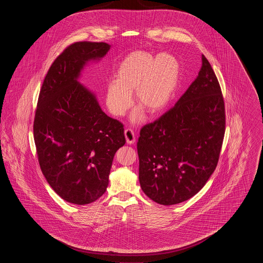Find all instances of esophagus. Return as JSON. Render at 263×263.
I'll use <instances>...</instances> for the list:
<instances>
[{"label":"esophagus","instance_id":"obj_1","mask_svg":"<svg viewBox=\"0 0 263 263\" xmlns=\"http://www.w3.org/2000/svg\"><path fill=\"white\" fill-rule=\"evenodd\" d=\"M124 134H125L126 142H127L128 144L131 145V144H134V143H135L136 136H135V133H134V131H133L132 129H130V128L126 129Z\"/></svg>","mask_w":263,"mask_h":263}]
</instances>
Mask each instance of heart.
Wrapping results in <instances>:
<instances>
[{
	"label": "heart",
	"instance_id": "obj_1",
	"mask_svg": "<svg viewBox=\"0 0 263 263\" xmlns=\"http://www.w3.org/2000/svg\"><path fill=\"white\" fill-rule=\"evenodd\" d=\"M180 64L175 55H153L147 51L130 53L119 64L114 81L105 88V104L114 116H123L132 105V92L139 105L150 114L163 110L175 95L179 83ZM139 110L132 117L138 121Z\"/></svg>",
	"mask_w": 263,
	"mask_h": 263
}]
</instances>
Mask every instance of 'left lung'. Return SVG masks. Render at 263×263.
Returning a JSON list of instances; mask_svg holds the SVG:
<instances>
[{
    "mask_svg": "<svg viewBox=\"0 0 263 263\" xmlns=\"http://www.w3.org/2000/svg\"><path fill=\"white\" fill-rule=\"evenodd\" d=\"M225 124L221 88L202 55L197 78L175 106L140 131L139 181L144 193L166 206L198 193L217 166Z\"/></svg>",
    "mask_w": 263,
    "mask_h": 263,
    "instance_id": "obj_1",
    "label": "left lung"
}]
</instances>
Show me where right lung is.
Returning <instances> with one entry per match:
<instances>
[{
    "mask_svg": "<svg viewBox=\"0 0 263 263\" xmlns=\"http://www.w3.org/2000/svg\"><path fill=\"white\" fill-rule=\"evenodd\" d=\"M104 42H76L55 59L38 98L33 136L42 174L64 200L95 202L108 185L113 158L126 140L118 120L100 108L79 82L88 62L110 49Z\"/></svg>",
    "mask_w": 263,
    "mask_h": 263,
    "instance_id": "obj_1",
    "label": "right lung"
}]
</instances>
